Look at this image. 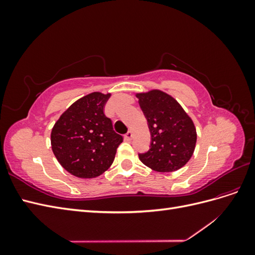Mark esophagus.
Segmentation results:
<instances>
[{
  "label": "esophagus",
  "mask_w": 255,
  "mask_h": 255,
  "mask_svg": "<svg viewBox=\"0 0 255 255\" xmlns=\"http://www.w3.org/2000/svg\"><path fill=\"white\" fill-rule=\"evenodd\" d=\"M125 138H126L127 140H130V139H132V138H133V133L130 132V130H128V132L125 135Z\"/></svg>",
  "instance_id": "esophagus-1"
}]
</instances>
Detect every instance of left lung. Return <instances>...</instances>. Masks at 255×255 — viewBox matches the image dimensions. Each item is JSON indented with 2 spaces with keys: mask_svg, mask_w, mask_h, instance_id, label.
Wrapping results in <instances>:
<instances>
[{
  "mask_svg": "<svg viewBox=\"0 0 255 255\" xmlns=\"http://www.w3.org/2000/svg\"><path fill=\"white\" fill-rule=\"evenodd\" d=\"M151 133L150 149L139 153L142 163L158 172H171L186 165L195 151L194 122L175 99L160 90L137 94Z\"/></svg>",
  "mask_w": 255,
  "mask_h": 255,
  "instance_id": "left-lung-1",
  "label": "left lung"
}]
</instances>
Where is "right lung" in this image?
<instances>
[{
    "label": "right lung",
    "mask_w": 255,
    "mask_h": 255,
    "mask_svg": "<svg viewBox=\"0 0 255 255\" xmlns=\"http://www.w3.org/2000/svg\"><path fill=\"white\" fill-rule=\"evenodd\" d=\"M111 94L92 92L60 116L51 133L54 155L66 170L82 179L101 175L111 167L123 137L104 114Z\"/></svg>",
    "instance_id": "obj_1"
}]
</instances>
